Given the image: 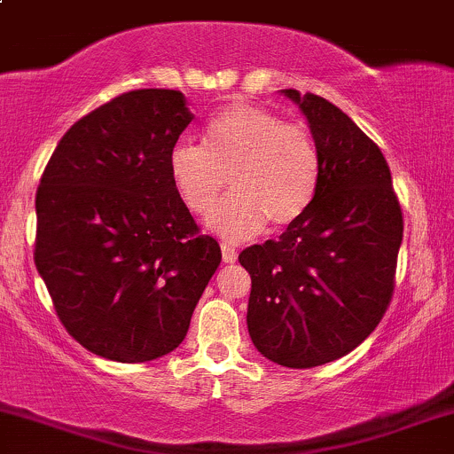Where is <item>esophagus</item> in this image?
<instances>
[{
	"instance_id": "1",
	"label": "esophagus",
	"mask_w": 454,
	"mask_h": 454,
	"mask_svg": "<svg viewBox=\"0 0 454 454\" xmlns=\"http://www.w3.org/2000/svg\"><path fill=\"white\" fill-rule=\"evenodd\" d=\"M222 258H223V262H234V260H237V249L223 243L222 245Z\"/></svg>"
}]
</instances>
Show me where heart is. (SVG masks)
I'll return each mask as SVG.
<instances>
[{
  "label": "heart",
  "instance_id": "b5f03b06",
  "mask_svg": "<svg viewBox=\"0 0 454 454\" xmlns=\"http://www.w3.org/2000/svg\"><path fill=\"white\" fill-rule=\"evenodd\" d=\"M168 170L185 209L207 217L228 241L256 237L262 228L293 226L317 194L322 155L305 123L284 121L256 104L237 102L209 119L202 145L181 140L168 153Z\"/></svg>",
  "mask_w": 454,
  "mask_h": 454
}]
</instances>
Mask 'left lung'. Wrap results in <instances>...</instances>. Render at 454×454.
Here are the masks:
<instances>
[{"mask_svg": "<svg viewBox=\"0 0 454 454\" xmlns=\"http://www.w3.org/2000/svg\"><path fill=\"white\" fill-rule=\"evenodd\" d=\"M299 104L322 155L311 207L281 237L239 262L252 278L247 328L269 361L309 369L372 335L395 293L403 213L382 151L341 108L316 93Z\"/></svg>", "mask_w": 454, "mask_h": 454, "instance_id": "obj_1", "label": "left lung"}]
</instances>
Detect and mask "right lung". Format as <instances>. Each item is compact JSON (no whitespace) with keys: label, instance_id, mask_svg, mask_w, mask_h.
I'll list each match as a JSON object with an SVG mask.
<instances>
[{"label":"right lung","instance_id":"right-lung-1","mask_svg":"<svg viewBox=\"0 0 454 454\" xmlns=\"http://www.w3.org/2000/svg\"><path fill=\"white\" fill-rule=\"evenodd\" d=\"M192 119L181 91L121 93L67 129L35 192V269L66 331L108 361L173 352L220 267L168 170Z\"/></svg>","mask_w":454,"mask_h":454}]
</instances>
